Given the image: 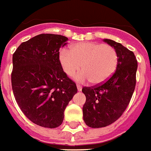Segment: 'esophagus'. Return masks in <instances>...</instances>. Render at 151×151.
I'll return each instance as SVG.
<instances>
[{"label":"esophagus","mask_w":151,"mask_h":151,"mask_svg":"<svg viewBox=\"0 0 151 151\" xmlns=\"http://www.w3.org/2000/svg\"><path fill=\"white\" fill-rule=\"evenodd\" d=\"M77 89H78V90L79 91H81L82 90V86L81 85H79V84H77Z\"/></svg>","instance_id":"esophagus-1"}]
</instances>
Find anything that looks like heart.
<instances>
[{
    "label": "heart",
    "mask_w": 151,
    "mask_h": 151,
    "mask_svg": "<svg viewBox=\"0 0 151 151\" xmlns=\"http://www.w3.org/2000/svg\"><path fill=\"white\" fill-rule=\"evenodd\" d=\"M59 60L64 72L68 76L77 75L78 81H90L94 85L105 83L115 72L119 56L116 50L108 44L83 42L72 45L70 50L60 51Z\"/></svg>",
    "instance_id": "1"
}]
</instances>
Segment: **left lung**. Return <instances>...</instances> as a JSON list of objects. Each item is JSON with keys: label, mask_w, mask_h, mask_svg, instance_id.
Masks as SVG:
<instances>
[{"label": "left lung", "mask_w": 151, "mask_h": 151, "mask_svg": "<svg viewBox=\"0 0 151 151\" xmlns=\"http://www.w3.org/2000/svg\"><path fill=\"white\" fill-rule=\"evenodd\" d=\"M104 41L116 50L119 61L115 72L105 83L83 87L86 96L83 120L91 128L105 127L118 120L127 108L137 83L138 65L134 53L114 40Z\"/></svg>", "instance_id": "left-lung-1"}]
</instances>
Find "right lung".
I'll return each instance as SVG.
<instances>
[{
	"mask_svg": "<svg viewBox=\"0 0 151 151\" xmlns=\"http://www.w3.org/2000/svg\"><path fill=\"white\" fill-rule=\"evenodd\" d=\"M68 41L61 35H37L22 43L13 54V93L23 114L33 123L57 128L76 93L75 82L65 73L59 50Z\"/></svg>",
	"mask_w": 151,
	"mask_h": 151,
	"instance_id": "obj_1",
	"label": "right lung"
}]
</instances>
